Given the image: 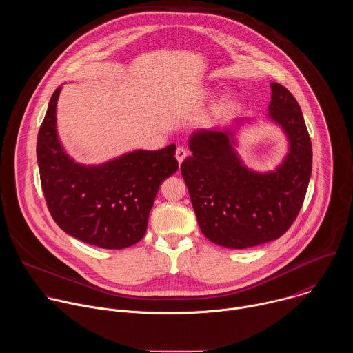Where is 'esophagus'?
Here are the masks:
<instances>
[{
    "label": "esophagus",
    "instance_id": "obj_1",
    "mask_svg": "<svg viewBox=\"0 0 353 353\" xmlns=\"http://www.w3.org/2000/svg\"><path fill=\"white\" fill-rule=\"evenodd\" d=\"M187 155H188V150L184 148V146H179L177 149H176V159H177V162L181 165V162L187 158Z\"/></svg>",
    "mask_w": 353,
    "mask_h": 353
}]
</instances>
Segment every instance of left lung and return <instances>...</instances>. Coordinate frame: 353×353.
Returning a JSON list of instances; mask_svg holds the SVG:
<instances>
[{
  "label": "left lung",
  "instance_id": "obj_1",
  "mask_svg": "<svg viewBox=\"0 0 353 353\" xmlns=\"http://www.w3.org/2000/svg\"><path fill=\"white\" fill-rule=\"evenodd\" d=\"M271 90L268 117L289 141V152L274 172L247 169L229 128L196 130L188 141L192 155L181 163V174L201 232L222 247L241 250L279 239L303 205L312 141L293 94L275 82Z\"/></svg>",
  "mask_w": 353,
  "mask_h": 353
}]
</instances>
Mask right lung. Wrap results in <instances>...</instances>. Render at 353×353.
Listing matches in <instances>:
<instances>
[{
    "instance_id": "1",
    "label": "right lung",
    "mask_w": 353,
    "mask_h": 353,
    "mask_svg": "<svg viewBox=\"0 0 353 353\" xmlns=\"http://www.w3.org/2000/svg\"><path fill=\"white\" fill-rule=\"evenodd\" d=\"M56 89L37 135V163L47 208L70 236L102 248L138 243L148 226L159 185L176 173V145L132 150L97 166L70 158L57 135Z\"/></svg>"
}]
</instances>
